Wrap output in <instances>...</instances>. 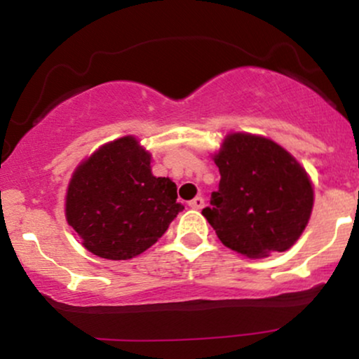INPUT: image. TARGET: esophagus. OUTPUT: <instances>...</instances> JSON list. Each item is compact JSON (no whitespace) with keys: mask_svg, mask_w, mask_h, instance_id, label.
<instances>
[{"mask_svg":"<svg viewBox=\"0 0 359 359\" xmlns=\"http://www.w3.org/2000/svg\"><path fill=\"white\" fill-rule=\"evenodd\" d=\"M189 205H191L192 209H203L204 208V199L201 196L194 197L191 203H189Z\"/></svg>","mask_w":359,"mask_h":359,"instance_id":"obj_1","label":"esophagus"}]
</instances>
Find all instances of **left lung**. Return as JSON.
<instances>
[{
  "label": "left lung",
  "instance_id": "8db88e82",
  "mask_svg": "<svg viewBox=\"0 0 359 359\" xmlns=\"http://www.w3.org/2000/svg\"><path fill=\"white\" fill-rule=\"evenodd\" d=\"M214 162L219 189L203 216L222 245L250 258L290 248L314 204L311 180L297 160L269 138L233 133Z\"/></svg>",
  "mask_w": 359,
  "mask_h": 359
}]
</instances>
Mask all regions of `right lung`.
I'll return each mask as SVG.
<instances>
[{"label": "right lung", "instance_id": "obj_1", "mask_svg": "<svg viewBox=\"0 0 359 359\" xmlns=\"http://www.w3.org/2000/svg\"><path fill=\"white\" fill-rule=\"evenodd\" d=\"M177 185L154 177L133 137L101 147L77 167L65 199L67 222L90 253L130 259L155 245L177 217Z\"/></svg>", "mask_w": 359, "mask_h": 359}]
</instances>
